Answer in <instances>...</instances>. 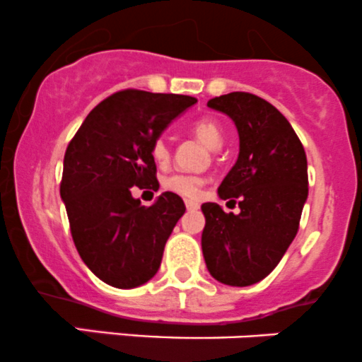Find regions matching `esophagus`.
<instances>
[{"mask_svg":"<svg viewBox=\"0 0 362 362\" xmlns=\"http://www.w3.org/2000/svg\"><path fill=\"white\" fill-rule=\"evenodd\" d=\"M186 209H188V211H197V209H199L200 206L197 202H192V200H186Z\"/></svg>","mask_w":362,"mask_h":362,"instance_id":"1","label":"esophagus"}]
</instances>
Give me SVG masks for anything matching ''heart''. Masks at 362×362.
<instances>
[{
	"instance_id": "obj_1",
	"label": "heart",
	"mask_w": 362,
	"mask_h": 362,
	"mask_svg": "<svg viewBox=\"0 0 362 362\" xmlns=\"http://www.w3.org/2000/svg\"><path fill=\"white\" fill-rule=\"evenodd\" d=\"M192 132L202 141L209 150H216L221 146L223 143V130L221 125L214 120V118L202 117L192 124ZM151 155L158 163H165L169 160V144L163 137H158L151 146ZM169 192L177 193V195L185 197V199H199L202 193L204 180L199 176H189V174H173L163 181Z\"/></svg>"
}]
</instances>
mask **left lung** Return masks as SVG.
<instances>
[{
	"label": "left lung",
	"mask_w": 362,
	"mask_h": 362,
	"mask_svg": "<svg viewBox=\"0 0 362 362\" xmlns=\"http://www.w3.org/2000/svg\"><path fill=\"white\" fill-rule=\"evenodd\" d=\"M207 106L237 127L238 158L218 193L238 199L240 212L202 204L204 259L216 281L244 288L267 277L296 237L308 197L307 155L284 115L258 95L232 92Z\"/></svg>",
	"instance_id": "obj_1"
}]
</instances>
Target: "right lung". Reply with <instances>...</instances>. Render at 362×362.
<instances>
[{
  "mask_svg": "<svg viewBox=\"0 0 362 362\" xmlns=\"http://www.w3.org/2000/svg\"><path fill=\"white\" fill-rule=\"evenodd\" d=\"M195 98L127 88L100 100L68 144L61 199L83 263L103 282L130 289L158 272L186 207L165 192L141 206L132 186L158 189L151 146Z\"/></svg>",
  "mask_w": 362,
  "mask_h": 362,
  "instance_id": "right-lung-1",
  "label": "right lung"
}]
</instances>
